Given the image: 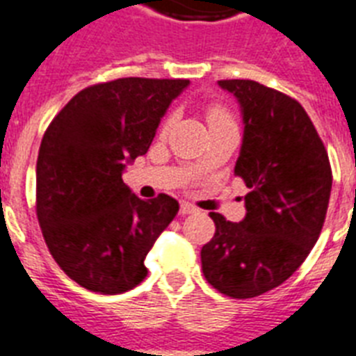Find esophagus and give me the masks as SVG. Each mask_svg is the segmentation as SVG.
<instances>
[{"label":"esophagus","instance_id":"1","mask_svg":"<svg viewBox=\"0 0 356 356\" xmlns=\"http://www.w3.org/2000/svg\"><path fill=\"white\" fill-rule=\"evenodd\" d=\"M197 208L190 202H181V215H188V213H195Z\"/></svg>","mask_w":356,"mask_h":356}]
</instances>
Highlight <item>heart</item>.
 I'll return each mask as SVG.
<instances>
[{"label": "heart", "instance_id": "b5f03b06", "mask_svg": "<svg viewBox=\"0 0 356 356\" xmlns=\"http://www.w3.org/2000/svg\"><path fill=\"white\" fill-rule=\"evenodd\" d=\"M208 122L211 124H224V122H234V119H232V115H229V112L226 108H222V106H211L210 110H208ZM170 127V121L164 122L163 127V132H166Z\"/></svg>", "mask_w": 356, "mask_h": 356}]
</instances>
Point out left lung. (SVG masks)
Here are the masks:
<instances>
[{
	"instance_id": "obj_1",
	"label": "left lung",
	"mask_w": 356,
	"mask_h": 356,
	"mask_svg": "<svg viewBox=\"0 0 356 356\" xmlns=\"http://www.w3.org/2000/svg\"><path fill=\"white\" fill-rule=\"evenodd\" d=\"M241 104L244 134L235 175L250 192L246 217L211 211L215 235L201 250L202 273L217 291L252 298L277 288L318 241L331 195L330 159L298 101L250 79H224Z\"/></svg>"
}]
</instances>
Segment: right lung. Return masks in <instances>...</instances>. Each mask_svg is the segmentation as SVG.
Returning a JSON list of instances; mask_svg holds the SVG:
<instances>
[{
    "mask_svg": "<svg viewBox=\"0 0 356 356\" xmlns=\"http://www.w3.org/2000/svg\"><path fill=\"white\" fill-rule=\"evenodd\" d=\"M188 79L122 77L88 86L52 119L35 166V213L50 255L83 288H136L145 257L179 211L170 195L143 201L122 183L145 155Z\"/></svg>",
    "mask_w": 356,
    "mask_h": 356,
    "instance_id": "add662e5",
    "label": "right lung"
}]
</instances>
